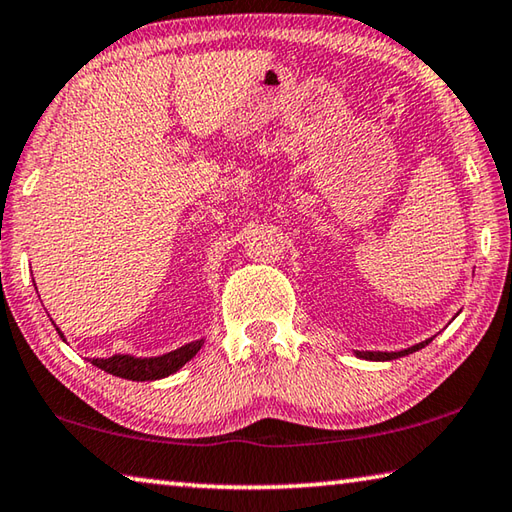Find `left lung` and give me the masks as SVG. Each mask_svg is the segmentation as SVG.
Segmentation results:
<instances>
[{"mask_svg":"<svg viewBox=\"0 0 512 512\" xmlns=\"http://www.w3.org/2000/svg\"><path fill=\"white\" fill-rule=\"evenodd\" d=\"M427 344H429V339L423 344H416V346H411V348H407V351H400V353H357V355L364 357V360H396V357L414 353V351H418V348H425Z\"/></svg>","mask_w":512,"mask_h":512,"instance_id":"8db88e82","label":"left lung"}]
</instances>
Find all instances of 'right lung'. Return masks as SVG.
<instances>
[{
	"mask_svg": "<svg viewBox=\"0 0 512 512\" xmlns=\"http://www.w3.org/2000/svg\"><path fill=\"white\" fill-rule=\"evenodd\" d=\"M202 344L204 342L200 339V342L186 344L182 348H177V351L161 357H143L141 360V357H132V355H112L107 357V360H92V364L105 373L116 375V378H125L132 382H148V380L168 378L170 373L182 369V366L191 360L197 351H200Z\"/></svg>",
	"mask_w": 512,
	"mask_h": 512,
	"instance_id": "1",
	"label": "right lung"
}]
</instances>
